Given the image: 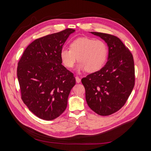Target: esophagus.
Instances as JSON below:
<instances>
[{
	"mask_svg": "<svg viewBox=\"0 0 151 151\" xmlns=\"http://www.w3.org/2000/svg\"><path fill=\"white\" fill-rule=\"evenodd\" d=\"M76 83H81V79L79 78V77L78 76H76Z\"/></svg>",
	"mask_w": 151,
	"mask_h": 151,
	"instance_id": "1",
	"label": "esophagus"
}]
</instances>
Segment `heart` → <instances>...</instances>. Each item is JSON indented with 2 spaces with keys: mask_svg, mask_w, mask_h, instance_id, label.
I'll return each instance as SVG.
<instances>
[{
  "mask_svg": "<svg viewBox=\"0 0 151 151\" xmlns=\"http://www.w3.org/2000/svg\"><path fill=\"white\" fill-rule=\"evenodd\" d=\"M60 56L67 68L73 67L77 57L79 62L77 70L93 72L104 65L108 56V47L102 40L81 37L72 41L70 48H62Z\"/></svg>",
  "mask_w": 151,
  "mask_h": 151,
  "instance_id": "b5f03b06",
  "label": "heart"
}]
</instances>
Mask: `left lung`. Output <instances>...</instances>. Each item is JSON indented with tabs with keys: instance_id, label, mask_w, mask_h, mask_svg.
<instances>
[{
	"instance_id": "left-lung-1",
	"label": "left lung",
	"mask_w": 151,
	"mask_h": 151,
	"mask_svg": "<svg viewBox=\"0 0 151 151\" xmlns=\"http://www.w3.org/2000/svg\"><path fill=\"white\" fill-rule=\"evenodd\" d=\"M107 43L108 61L99 70L82 79L89 107L108 116L124 105L135 85L134 58L122 41L111 35L91 32Z\"/></svg>"
}]
</instances>
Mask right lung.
I'll list each match as a JSON object with an SVG mask.
<instances>
[{
  "label": "right lung",
  "instance_id": "obj_1",
  "mask_svg": "<svg viewBox=\"0 0 151 151\" xmlns=\"http://www.w3.org/2000/svg\"><path fill=\"white\" fill-rule=\"evenodd\" d=\"M74 31L68 28L35 40L26 48L18 62L17 76L21 99L41 119H55L67 108L76 79L62 65L60 52Z\"/></svg>",
  "mask_w": 151,
  "mask_h": 151
}]
</instances>
